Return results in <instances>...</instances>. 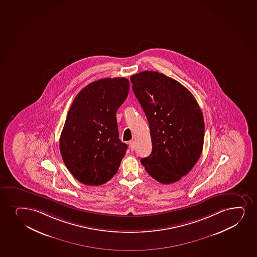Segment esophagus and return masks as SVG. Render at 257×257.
Here are the masks:
<instances>
[{"instance_id": "34e87169", "label": "esophagus", "mask_w": 257, "mask_h": 257, "mask_svg": "<svg viewBox=\"0 0 257 257\" xmlns=\"http://www.w3.org/2000/svg\"><path fill=\"white\" fill-rule=\"evenodd\" d=\"M129 146H130L131 151H134V149H135V142L134 141H130L129 142Z\"/></svg>"}]
</instances>
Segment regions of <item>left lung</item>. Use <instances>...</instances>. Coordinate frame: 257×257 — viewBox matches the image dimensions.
Masks as SVG:
<instances>
[{
  "mask_svg": "<svg viewBox=\"0 0 257 257\" xmlns=\"http://www.w3.org/2000/svg\"><path fill=\"white\" fill-rule=\"evenodd\" d=\"M133 90L148 119L152 151L141 163L163 184L181 180L202 152L205 124L190 91L175 79L157 71L131 76Z\"/></svg>",
  "mask_w": 257,
  "mask_h": 257,
  "instance_id": "left-lung-1",
  "label": "left lung"
}]
</instances>
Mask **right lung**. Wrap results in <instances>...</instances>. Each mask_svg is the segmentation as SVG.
Listing matches in <instances>:
<instances>
[{"mask_svg": "<svg viewBox=\"0 0 257 257\" xmlns=\"http://www.w3.org/2000/svg\"><path fill=\"white\" fill-rule=\"evenodd\" d=\"M129 80L104 78L79 92L59 141L67 169L80 182L99 186L118 171L127 145L118 139L116 112L129 93Z\"/></svg>", "mask_w": 257, "mask_h": 257, "instance_id": "right-lung-1", "label": "right lung"}]
</instances>
